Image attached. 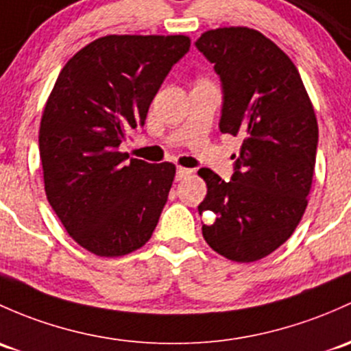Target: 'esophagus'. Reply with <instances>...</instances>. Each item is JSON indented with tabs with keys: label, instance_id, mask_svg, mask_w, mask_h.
Returning <instances> with one entry per match:
<instances>
[{
	"label": "esophagus",
	"instance_id": "1",
	"mask_svg": "<svg viewBox=\"0 0 351 351\" xmlns=\"http://www.w3.org/2000/svg\"><path fill=\"white\" fill-rule=\"evenodd\" d=\"M190 175H191V169L182 168V166H180V168H176V180H183Z\"/></svg>",
	"mask_w": 351,
	"mask_h": 351
}]
</instances>
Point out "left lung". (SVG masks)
<instances>
[{"mask_svg": "<svg viewBox=\"0 0 351 351\" xmlns=\"http://www.w3.org/2000/svg\"><path fill=\"white\" fill-rule=\"evenodd\" d=\"M195 45L222 82L220 131L243 138L230 182L208 168L198 171L206 183L198 212L213 213L202 234L220 256L254 263L293 235L308 205L315 109L296 65L257 29H208Z\"/></svg>", "mask_w": 351, "mask_h": 351, "instance_id": "8db88e82", "label": "left lung"}]
</instances>
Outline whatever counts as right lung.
Returning a JSON list of instances; mask_svg holds the SVG:
<instances>
[{"label":"right lung","instance_id":"1","mask_svg":"<svg viewBox=\"0 0 351 351\" xmlns=\"http://www.w3.org/2000/svg\"><path fill=\"white\" fill-rule=\"evenodd\" d=\"M190 50L183 35H108L65 64L42 123L40 158L49 204L79 245L101 257L149 241L175 180V165L121 153L173 65Z\"/></svg>","mask_w":351,"mask_h":351}]
</instances>
